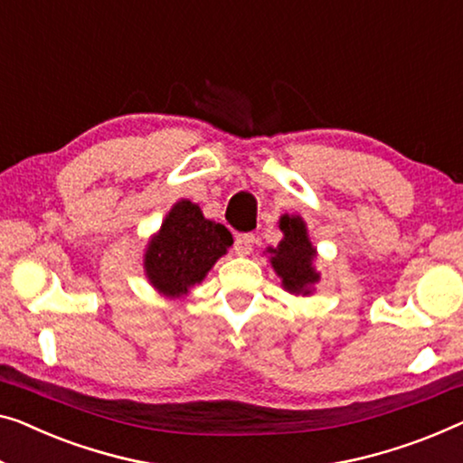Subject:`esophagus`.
<instances>
[{
    "label": "esophagus",
    "mask_w": 463,
    "mask_h": 463,
    "mask_svg": "<svg viewBox=\"0 0 463 463\" xmlns=\"http://www.w3.org/2000/svg\"><path fill=\"white\" fill-rule=\"evenodd\" d=\"M253 241H255L253 232H237L234 234V251L239 255H247L251 251Z\"/></svg>",
    "instance_id": "esophagus-1"
}]
</instances>
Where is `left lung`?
<instances>
[{"label": "left lung", "mask_w": 463, "mask_h": 463, "mask_svg": "<svg viewBox=\"0 0 463 463\" xmlns=\"http://www.w3.org/2000/svg\"><path fill=\"white\" fill-rule=\"evenodd\" d=\"M280 231L285 232V239L280 241L279 250H272V266L276 274L282 279L287 291L291 293H309L307 287L318 280V274L314 272L312 260L316 250L309 243L306 224L298 218H280Z\"/></svg>", "instance_id": "1"}]
</instances>
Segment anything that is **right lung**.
<instances>
[{
  "label": "right lung",
  "instance_id": "add662e5",
  "mask_svg": "<svg viewBox=\"0 0 463 463\" xmlns=\"http://www.w3.org/2000/svg\"><path fill=\"white\" fill-rule=\"evenodd\" d=\"M229 245L232 234L226 226L205 220L199 205L184 199L170 210L160 234L151 239L145 270L151 285L175 298L202 282Z\"/></svg>",
  "mask_w": 463,
  "mask_h": 463
}]
</instances>
